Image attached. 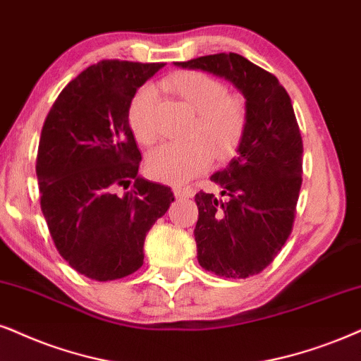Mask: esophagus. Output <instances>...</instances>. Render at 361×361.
Instances as JSON below:
<instances>
[{
	"mask_svg": "<svg viewBox=\"0 0 361 361\" xmlns=\"http://www.w3.org/2000/svg\"><path fill=\"white\" fill-rule=\"evenodd\" d=\"M173 193H175L178 198H190V196H193V188H188V186H180V185H175L173 186Z\"/></svg>",
	"mask_w": 361,
	"mask_h": 361,
	"instance_id": "34e87169",
	"label": "esophagus"
}]
</instances>
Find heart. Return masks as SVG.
Instances as JSON below:
<instances>
[{
	"instance_id": "heart-1",
	"label": "heart",
	"mask_w": 361,
	"mask_h": 361,
	"mask_svg": "<svg viewBox=\"0 0 361 361\" xmlns=\"http://www.w3.org/2000/svg\"><path fill=\"white\" fill-rule=\"evenodd\" d=\"M163 86L198 115L191 136L200 140L183 145L165 143L153 149L148 157V173L154 180L185 183L212 163L207 142L220 158L235 153L248 126V108L243 98L228 94L223 81L202 71L178 73L163 81ZM157 91L149 85L136 91L130 103L128 123L141 145L157 140Z\"/></svg>"
}]
</instances>
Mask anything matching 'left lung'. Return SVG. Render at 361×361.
I'll use <instances>...</instances> for the list:
<instances>
[{
    "mask_svg": "<svg viewBox=\"0 0 361 361\" xmlns=\"http://www.w3.org/2000/svg\"><path fill=\"white\" fill-rule=\"evenodd\" d=\"M176 66L231 81L246 98L248 126L238 154L200 191L195 241L204 270L248 278L270 264L293 230L303 175V141L293 104L275 75L236 53L200 56Z\"/></svg>",
    "mask_w": 361,
    "mask_h": 361,
    "instance_id": "left-lung-1",
    "label": "left lung"
}]
</instances>
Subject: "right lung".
<instances>
[{"label":"right lung","instance_id":"right-lung-1","mask_svg":"<svg viewBox=\"0 0 361 361\" xmlns=\"http://www.w3.org/2000/svg\"><path fill=\"white\" fill-rule=\"evenodd\" d=\"M163 66L120 59L88 66L59 93L41 130V212L63 259L91 280L141 268L147 233L175 200L168 186L138 175L141 153L128 123L136 90Z\"/></svg>","mask_w":361,"mask_h":361}]
</instances>
